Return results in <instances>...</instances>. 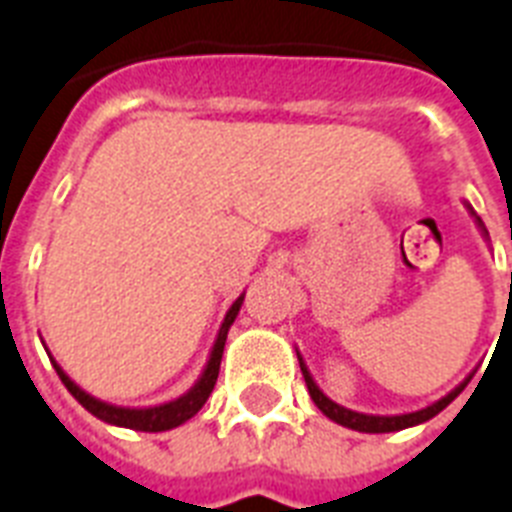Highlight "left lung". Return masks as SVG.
Instances as JSON below:
<instances>
[{
  "instance_id": "left-lung-1",
  "label": "left lung",
  "mask_w": 512,
  "mask_h": 512,
  "mask_svg": "<svg viewBox=\"0 0 512 512\" xmlns=\"http://www.w3.org/2000/svg\"><path fill=\"white\" fill-rule=\"evenodd\" d=\"M468 211L473 214V219H476L478 230H481V235L489 237V232H486L484 222L478 219L476 211L468 206ZM298 354V351H296ZM298 365H301V372H304V380H306V388H309V396H312V402L317 404L322 410V415H327V418L333 420V423L343 425V428H351V431H359V433H391V431H404V428H412V425H420L425 423V420L436 418L447 404H452L457 399V396L463 394V388L468 386L470 378H473V372H470L468 378L460 383L457 388H452L447 396H441L439 402L428 404V407H423V410H415V412H404V415H365V412H354V410H346V407H341V404H335L330 396L322 394V388L314 383L312 372H309V367H306L304 357L298 354Z\"/></svg>"
}]
</instances>
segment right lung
Returning a JSON list of instances; mask_svg holds the SVG:
<instances>
[{
	"instance_id": "obj_1",
	"label": "right lung",
	"mask_w": 512,
	"mask_h": 512,
	"mask_svg": "<svg viewBox=\"0 0 512 512\" xmlns=\"http://www.w3.org/2000/svg\"><path fill=\"white\" fill-rule=\"evenodd\" d=\"M243 298L245 293L230 306V312L224 314L222 327H219V333H216L214 349H211V354H208L206 367H203V372H200V378L195 380V386H192L190 391H185L182 396H177V399H171V402L153 404V407H121V404L102 402V399H97V396L87 394L81 386H76V383L65 375L63 367L57 365L52 357L49 359H52V367L57 370V375H60V380L65 383V388L73 394V399H76L84 410L92 412L94 418H100L102 423L118 425V428H132V431H145V433L171 431V428L187 423L192 415H198V410L206 404L211 391H214L216 378H219V365H222L224 343H227V333H230L232 322H235L237 312H240V306H243Z\"/></svg>"
}]
</instances>
